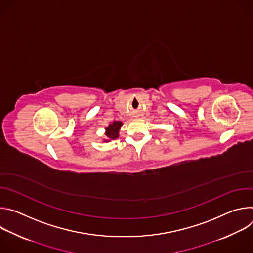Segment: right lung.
I'll list each match as a JSON object with an SVG mask.
<instances>
[{
	"instance_id": "right-lung-1",
	"label": "right lung",
	"mask_w": 253,
	"mask_h": 253,
	"mask_svg": "<svg viewBox=\"0 0 253 253\" xmlns=\"http://www.w3.org/2000/svg\"><path fill=\"white\" fill-rule=\"evenodd\" d=\"M121 121H114L111 123L109 126L106 127V132L105 135L107 137V140H104L105 142H109L110 140H115L119 137V130L122 126Z\"/></svg>"
}]
</instances>
